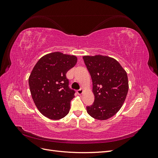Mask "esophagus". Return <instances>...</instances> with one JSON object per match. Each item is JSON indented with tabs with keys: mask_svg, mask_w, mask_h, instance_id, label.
<instances>
[{
	"mask_svg": "<svg viewBox=\"0 0 158 158\" xmlns=\"http://www.w3.org/2000/svg\"><path fill=\"white\" fill-rule=\"evenodd\" d=\"M83 91H84V89H83L82 88H81V89H78V90H77V94H78V95H81V94H82L83 93Z\"/></svg>",
	"mask_w": 158,
	"mask_h": 158,
	"instance_id": "obj_1",
	"label": "esophagus"
}]
</instances>
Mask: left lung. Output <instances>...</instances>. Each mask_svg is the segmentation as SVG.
Instances as JSON below:
<instances>
[{
  "label": "left lung",
  "mask_w": 158,
  "mask_h": 158,
  "mask_svg": "<svg viewBox=\"0 0 158 158\" xmlns=\"http://www.w3.org/2000/svg\"><path fill=\"white\" fill-rule=\"evenodd\" d=\"M84 63L92 80L95 96L87 112L98 120L114 115L125 102L128 91L126 71L115 59L102 55L84 56Z\"/></svg>",
  "instance_id": "left-lung-1"
}]
</instances>
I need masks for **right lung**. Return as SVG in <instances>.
I'll return each mask as SVG.
<instances>
[{"label": "right lung", "instance_id": "right-lung-1", "mask_svg": "<svg viewBox=\"0 0 158 158\" xmlns=\"http://www.w3.org/2000/svg\"><path fill=\"white\" fill-rule=\"evenodd\" d=\"M76 63L74 55L54 52L42 56L33 67L29 77L30 92L45 117L59 120L69 113L75 91L69 88L66 74Z\"/></svg>", "mask_w": 158, "mask_h": 158}]
</instances>
